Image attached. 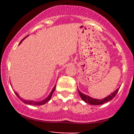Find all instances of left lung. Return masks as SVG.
I'll use <instances>...</instances> for the list:
<instances>
[{"instance_id":"1","label":"left lung","mask_w":134,"mask_h":134,"mask_svg":"<svg viewBox=\"0 0 134 134\" xmlns=\"http://www.w3.org/2000/svg\"><path fill=\"white\" fill-rule=\"evenodd\" d=\"M119 90V88L117 89L114 92L112 93L111 94H109V95L108 96V97H106V98L101 100L95 99V98H91V97H89V96L81 93L79 90H78V93H79V94L81 98H82L85 102H86V103H88L91 105H100V104H104L105 102H108V101H110L111 100L113 99V98L115 97L116 94H117Z\"/></svg>"}]
</instances>
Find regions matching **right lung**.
<instances>
[{"mask_svg":"<svg viewBox=\"0 0 134 134\" xmlns=\"http://www.w3.org/2000/svg\"><path fill=\"white\" fill-rule=\"evenodd\" d=\"M23 40H25V38H24ZM23 40L21 41V43L23 41ZM21 43H20V44H21ZM55 88H56V85H55V86L54 87V88L52 89V91H51V93H50L49 95H48V97H47V98H45V99L43 100H41V101H39V102H37V101H34V100H24V99H23L21 97H20V96L19 95L18 93H17L16 92H15V94L17 95V97H18V98H19V99L21 100V101H23L24 103L26 104L34 105V106H41V105H43V104H44L47 103V102H48V101L51 100V97H52V94H53L54 91V90H55Z\"/></svg>","mask_w":134,"mask_h":134,"instance_id":"add662e5","label":"right lung"}]
</instances>
